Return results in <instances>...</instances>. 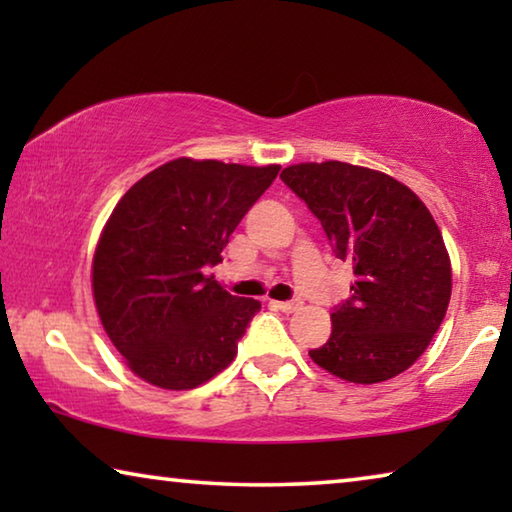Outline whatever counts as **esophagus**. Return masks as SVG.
I'll return each mask as SVG.
<instances>
[{"mask_svg": "<svg viewBox=\"0 0 512 512\" xmlns=\"http://www.w3.org/2000/svg\"><path fill=\"white\" fill-rule=\"evenodd\" d=\"M273 305L280 311H284V314H293V311L300 309L302 302L298 298H293V300H277V302H273Z\"/></svg>", "mask_w": 512, "mask_h": 512, "instance_id": "obj_1", "label": "esophagus"}]
</instances>
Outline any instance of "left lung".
<instances>
[{"mask_svg":"<svg viewBox=\"0 0 512 512\" xmlns=\"http://www.w3.org/2000/svg\"><path fill=\"white\" fill-rule=\"evenodd\" d=\"M280 178L323 225L334 255L352 264L350 300L309 357L352 384L411 368L447 314L452 264L436 221L409 187L348 162H302Z\"/></svg>","mask_w":512,"mask_h":512,"instance_id":"obj_1","label":"left lung"}]
</instances>
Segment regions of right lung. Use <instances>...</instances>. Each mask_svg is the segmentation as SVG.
Instances as JSON below:
<instances>
[{
    "label": "right lung",
    "instance_id": "add662e5",
    "mask_svg": "<svg viewBox=\"0 0 512 512\" xmlns=\"http://www.w3.org/2000/svg\"><path fill=\"white\" fill-rule=\"evenodd\" d=\"M280 171L178 158L121 196L94 250L101 325L137 377L167 391L205 384L237 357L262 305L230 296L205 268Z\"/></svg>",
    "mask_w": 512,
    "mask_h": 512
}]
</instances>
